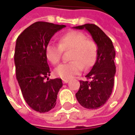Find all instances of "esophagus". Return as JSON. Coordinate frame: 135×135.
Instances as JSON below:
<instances>
[{
	"label": "esophagus",
	"instance_id": "obj_1",
	"mask_svg": "<svg viewBox=\"0 0 135 135\" xmlns=\"http://www.w3.org/2000/svg\"><path fill=\"white\" fill-rule=\"evenodd\" d=\"M69 80L68 79H63V83H67Z\"/></svg>",
	"mask_w": 135,
	"mask_h": 135
}]
</instances>
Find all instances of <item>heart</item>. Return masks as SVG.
I'll return each mask as SVG.
<instances>
[{
    "label": "heart",
    "instance_id": "obj_1",
    "mask_svg": "<svg viewBox=\"0 0 135 135\" xmlns=\"http://www.w3.org/2000/svg\"><path fill=\"white\" fill-rule=\"evenodd\" d=\"M63 50H71L69 63L59 65L55 69V75L63 79H70L83 70L91 68L98 56V46L92 40L86 39L83 33L71 31L61 35L59 44L50 42L46 45L45 54L47 60L52 64L59 63Z\"/></svg>",
    "mask_w": 135,
    "mask_h": 135
}]
</instances>
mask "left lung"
I'll use <instances>...</instances> for the list:
<instances>
[{"mask_svg": "<svg viewBox=\"0 0 135 135\" xmlns=\"http://www.w3.org/2000/svg\"><path fill=\"white\" fill-rule=\"evenodd\" d=\"M73 28L86 30L98 46L96 62L86 75L90 80H80L79 90L75 94L78 101L84 108L96 109L106 103L113 89L116 72L114 48L111 39L98 26L86 23Z\"/></svg>", "mask_w": 135, "mask_h": 135, "instance_id": "8db88e82", "label": "left lung"}]
</instances>
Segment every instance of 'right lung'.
Here are the masks:
<instances>
[{
	"instance_id": "obj_1",
	"label": "right lung",
	"mask_w": 135,
	"mask_h": 135,
	"mask_svg": "<svg viewBox=\"0 0 135 135\" xmlns=\"http://www.w3.org/2000/svg\"><path fill=\"white\" fill-rule=\"evenodd\" d=\"M64 27L48 22H35L16 41L14 57L16 78L26 103L40 113L55 107L57 93L63 86L60 78L49 80L50 69L45 49L55 33ZM45 78H47L46 81Z\"/></svg>"
}]
</instances>
